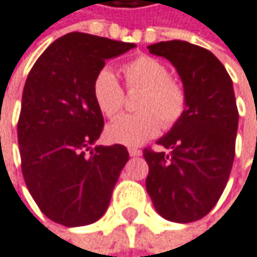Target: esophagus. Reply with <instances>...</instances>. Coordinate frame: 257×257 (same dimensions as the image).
<instances>
[{
  "instance_id": "1",
  "label": "esophagus",
  "mask_w": 257,
  "mask_h": 257,
  "mask_svg": "<svg viewBox=\"0 0 257 257\" xmlns=\"http://www.w3.org/2000/svg\"><path fill=\"white\" fill-rule=\"evenodd\" d=\"M128 154H130L132 157H139V156L142 154V151L138 150V148H128Z\"/></svg>"
}]
</instances>
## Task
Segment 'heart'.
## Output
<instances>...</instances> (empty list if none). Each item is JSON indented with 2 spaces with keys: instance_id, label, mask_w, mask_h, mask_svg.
Returning <instances> with one entry per match:
<instances>
[{
  "instance_id": "heart-1",
  "label": "heart",
  "mask_w": 257,
  "mask_h": 257,
  "mask_svg": "<svg viewBox=\"0 0 257 257\" xmlns=\"http://www.w3.org/2000/svg\"><path fill=\"white\" fill-rule=\"evenodd\" d=\"M130 89H142L136 115H121L106 127V136L113 144L139 147L154 138L162 124L173 127L186 110L183 86L170 77L165 63L150 56H139L122 66ZM92 97L97 109L107 118L115 116L124 103V92L116 75L104 68L93 78Z\"/></svg>"
}]
</instances>
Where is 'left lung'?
<instances>
[{"label": "left lung", "mask_w": 257, "mask_h": 257, "mask_svg": "<svg viewBox=\"0 0 257 257\" xmlns=\"http://www.w3.org/2000/svg\"><path fill=\"white\" fill-rule=\"evenodd\" d=\"M148 51L176 68L186 110L157 139L168 153L144 150L150 168L147 192L160 216L192 222L212 210L232 171L239 119L233 83L224 65L198 45L167 41L150 45Z\"/></svg>", "instance_id": "8db88e82"}]
</instances>
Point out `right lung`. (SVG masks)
<instances>
[{"label":"right lung","instance_id":"obj_1","mask_svg":"<svg viewBox=\"0 0 257 257\" xmlns=\"http://www.w3.org/2000/svg\"><path fill=\"white\" fill-rule=\"evenodd\" d=\"M135 47L68 33L42 53L27 77L18 122L22 176L39 209L62 226L98 221L128 160L124 145L93 147L104 119L92 83L106 60Z\"/></svg>","mask_w":257,"mask_h":257}]
</instances>
